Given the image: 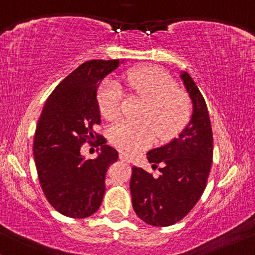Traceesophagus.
<instances>
[{
  "label": "esophagus",
  "instance_id": "obj_1",
  "mask_svg": "<svg viewBox=\"0 0 255 255\" xmlns=\"http://www.w3.org/2000/svg\"><path fill=\"white\" fill-rule=\"evenodd\" d=\"M120 159H121L122 161H126V162H130V158L128 157L127 154H125V153H121V154H120Z\"/></svg>",
  "mask_w": 255,
  "mask_h": 255
}]
</instances>
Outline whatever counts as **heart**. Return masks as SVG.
<instances>
[{
    "mask_svg": "<svg viewBox=\"0 0 255 255\" xmlns=\"http://www.w3.org/2000/svg\"><path fill=\"white\" fill-rule=\"evenodd\" d=\"M125 82L133 93L147 101L141 116L150 122L124 120L110 128V140L122 152L131 154L146 148L154 139V130L160 139H166L182 129L188 122L191 115L190 98L177 89L176 82L162 70L142 67L128 73ZM122 97L124 93L118 81L113 78L104 81L98 93V104L104 118H118L121 112Z\"/></svg>",
    "mask_w": 255,
    "mask_h": 255,
    "instance_id": "1",
    "label": "heart"
}]
</instances>
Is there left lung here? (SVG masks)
Listing matches in <instances>:
<instances>
[{
    "label": "left lung",
    "instance_id": "obj_1",
    "mask_svg": "<svg viewBox=\"0 0 255 255\" xmlns=\"http://www.w3.org/2000/svg\"><path fill=\"white\" fill-rule=\"evenodd\" d=\"M192 102L190 121L176 137L147 152L152 166L162 164L154 178L133 166L130 194L133 209L147 225L167 227L190 213L203 194L213 164V131L207 104L194 79L180 72Z\"/></svg>",
    "mask_w": 255,
    "mask_h": 255
}]
</instances>
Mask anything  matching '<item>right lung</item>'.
<instances>
[{
  "label": "right lung",
  "mask_w": 255,
  "mask_h": 255,
  "mask_svg": "<svg viewBox=\"0 0 255 255\" xmlns=\"http://www.w3.org/2000/svg\"><path fill=\"white\" fill-rule=\"evenodd\" d=\"M122 61L82 64L54 89L36 125L33 154L40 185L52 207L65 216L84 219L96 213L106 192L107 170L119 159L95 128L101 124L98 87ZM95 137L100 152L85 159L80 147Z\"/></svg>",
  "instance_id": "right-lung-1"
}]
</instances>
